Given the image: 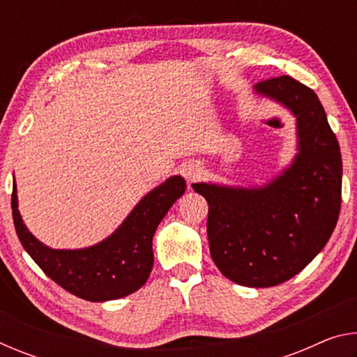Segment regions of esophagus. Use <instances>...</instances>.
Listing matches in <instances>:
<instances>
[{
    "label": "esophagus",
    "instance_id": "obj_1",
    "mask_svg": "<svg viewBox=\"0 0 357 357\" xmlns=\"http://www.w3.org/2000/svg\"><path fill=\"white\" fill-rule=\"evenodd\" d=\"M183 174H184L187 183H193V181H197L198 178H200L202 168H200V165L193 164V162H189V164L184 165Z\"/></svg>",
    "mask_w": 357,
    "mask_h": 357
}]
</instances>
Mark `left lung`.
<instances>
[{
  "mask_svg": "<svg viewBox=\"0 0 357 357\" xmlns=\"http://www.w3.org/2000/svg\"><path fill=\"white\" fill-rule=\"evenodd\" d=\"M253 91L296 118L298 153L263 185L195 183L209 204V250L238 285L275 287L299 274L328 243L342 203L340 146L313 89L288 75Z\"/></svg>",
  "mask_w": 357,
  "mask_h": 357,
  "instance_id": "obj_1",
  "label": "left lung"
}]
</instances>
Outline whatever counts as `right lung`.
Returning <instances> with one entry per match:
<instances>
[{"mask_svg": "<svg viewBox=\"0 0 357 357\" xmlns=\"http://www.w3.org/2000/svg\"><path fill=\"white\" fill-rule=\"evenodd\" d=\"M184 192L183 176L165 179L135 204L110 236L84 249H52L40 243L22 219L15 181L12 217L23 249L53 282L77 298L104 302L129 296L146 283L154 263L155 229Z\"/></svg>", "mask_w": 357, "mask_h": 357, "instance_id": "right-lung-1", "label": "right lung"}]
</instances>
